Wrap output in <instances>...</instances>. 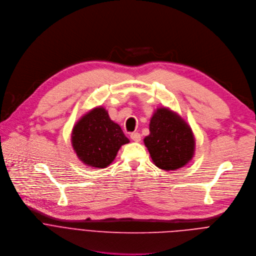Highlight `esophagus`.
<instances>
[{
  "mask_svg": "<svg viewBox=\"0 0 256 256\" xmlns=\"http://www.w3.org/2000/svg\"><path fill=\"white\" fill-rule=\"evenodd\" d=\"M130 137H131V139H132L133 141H135V142H139V141L141 140V135H140V133H137V132L131 133Z\"/></svg>",
  "mask_w": 256,
  "mask_h": 256,
  "instance_id": "1",
  "label": "esophagus"
}]
</instances>
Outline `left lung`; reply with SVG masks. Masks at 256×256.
<instances>
[{"mask_svg": "<svg viewBox=\"0 0 256 256\" xmlns=\"http://www.w3.org/2000/svg\"><path fill=\"white\" fill-rule=\"evenodd\" d=\"M150 134L144 138L152 162L164 170L184 166L194 156V137L190 127L176 113L158 108L150 119Z\"/></svg>", "mask_w": 256, "mask_h": 256, "instance_id": "left-lung-1", "label": "left lung"}]
</instances>
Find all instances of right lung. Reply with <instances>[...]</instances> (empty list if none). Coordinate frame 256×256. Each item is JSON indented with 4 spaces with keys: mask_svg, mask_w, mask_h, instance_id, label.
Segmentation results:
<instances>
[{
    "mask_svg": "<svg viewBox=\"0 0 256 256\" xmlns=\"http://www.w3.org/2000/svg\"><path fill=\"white\" fill-rule=\"evenodd\" d=\"M129 143L121 127L108 112L98 107L82 116L74 125L72 144L78 158L92 168H107L115 160L120 147Z\"/></svg>",
    "mask_w": 256,
    "mask_h": 256,
    "instance_id": "obj_1",
    "label": "right lung"
}]
</instances>
